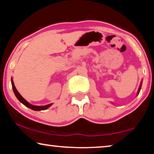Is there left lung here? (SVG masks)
I'll list each match as a JSON object with an SVG mask.
<instances>
[{
	"label": "left lung",
	"instance_id": "obj_1",
	"mask_svg": "<svg viewBox=\"0 0 154 154\" xmlns=\"http://www.w3.org/2000/svg\"><path fill=\"white\" fill-rule=\"evenodd\" d=\"M141 86H142V82H141V83H140V86H139V88H138V91H137V95H138V94H139V93H140V89H141Z\"/></svg>",
	"mask_w": 154,
	"mask_h": 154
}]
</instances>
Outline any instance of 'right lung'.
<instances>
[{"label": "right lung", "mask_w": 154, "mask_h": 154, "mask_svg": "<svg viewBox=\"0 0 154 154\" xmlns=\"http://www.w3.org/2000/svg\"><path fill=\"white\" fill-rule=\"evenodd\" d=\"M11 85H12V88H13L14 93L16 97H17V99L19 100L20 102H21L23 104H24L26 106L29 108V109L34 110V111H42V110H46L50 106H52V104H48V105H45V106H34V105L29 104V102H27V101L25 100L24 98L21 95H20V93H18V91L17 90V88H16V87L14 86V84L12 78H11Z\"/></svg>", "instance_id": "right-lung-1"}]
</instances>
